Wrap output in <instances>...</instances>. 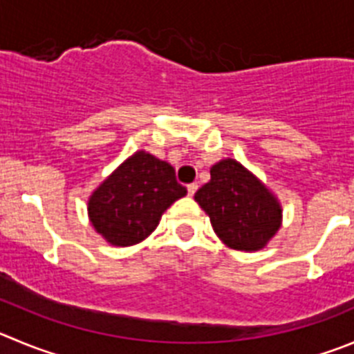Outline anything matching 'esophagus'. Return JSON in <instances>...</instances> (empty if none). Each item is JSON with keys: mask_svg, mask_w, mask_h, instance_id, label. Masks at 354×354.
<instances>
[{"mask_svg": "<svg viewBox=\"0 0 354 354\" xmlns=\"http://www.w3.org/2000/svg\"><path fill=\"white\" fill-rule=\"evenodd\" d=\"M198 191V184H189V186H187V193H189V196H194V193H196Z\"/></svg>", "mask_w": 354, "mask_h": 354, "instance_id": "esophagus-1", "label": "esophagus"}]
</instances>
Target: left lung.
<instances>
[{
	"label": "left lung",
	"instance_id": "left-lung-1",
	"mask_svg": "<svg viewBox=\"0 0 354 354\" xmlns=\"http://www.w3.org/2000/svg\"><path fill=\"white\" fill-rule=\"evenodd\" d=\"M215 234L233 250L257 252L281 227L283 210L272 191L233 158L210 168V180L194 194Z\"/></svg>",
	"mask_w": 354,
	"mask_h": 354
}]
</instances>
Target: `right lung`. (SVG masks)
<instances>
[{"label":"right lung","instance_id":"obj_1","mask_svg":"<svg viewBox=\"0 0 354 354\" xmlns=\"http://www.w3.org/2000/svg\"><path fill=\"white\" fill-rule=\"evenodd\" d=\"M186 194L170 163L137 151L93 189L88 218L107 243L130 247L146 240L163 212Z\"/></svg>","mask_w":354,"mask_h":354}]
</instances>
